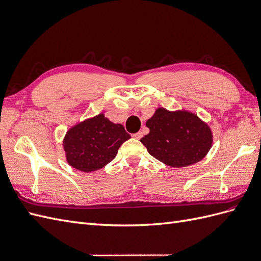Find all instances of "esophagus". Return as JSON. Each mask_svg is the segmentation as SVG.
Here are the masks:
<instances>
[{"mask_svg": "<svg viewBox=\"0 0 261 261\" xmlns=\"http://www.w3.org/2000/svg\"><path fill=\"white\" fill-rule=\"evenodd\" d=\"M133 137L135 138V139H140L141 137H143V133H141V132H138V133H136V134H134Z\"/></svg>", "mask_w": 261, "mask_h": 261, "instance_id": "esophagus-1", "label": "esophagus"}]
</instances>
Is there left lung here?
I'll list each match as a JSON object with an SVG mask.
<instances>
[{
    "instance_id": "1",
    "label": "left lung",
    "mask_w": 261,
    "mask_h": 261,
    "mask_svg": "<svg viewBox=\"0 0 261 261\" xmlns=\"http://www.w3.org/2000/svg\"><path fill=\"white\" fill-rule=\"evenodd\" d=\"M146 126L150 132L140 143L156 160L172 168L199 162L212 146L210 126L187 110L169 111L158 108Z\"/></svg>"
}]
</instances>
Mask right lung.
I'll return each mask as SVG.
<instances>
[{"label": "right lung", "mask_w": 261, "mask_h": 261, "mask_svg": "<svg viewBox=\"0 0 261 261\" xmlns=\"http://www.w3.org/2000/svg\"><path fill=\"white\" fill-rule=\"evenodd\" d=\"M129 138L122 124L99 113L72 126L63 139V149L70 167L89 173L111 162L118 148Z\"/></svg>", "instance_id": "obj_1"}]
</instances>
